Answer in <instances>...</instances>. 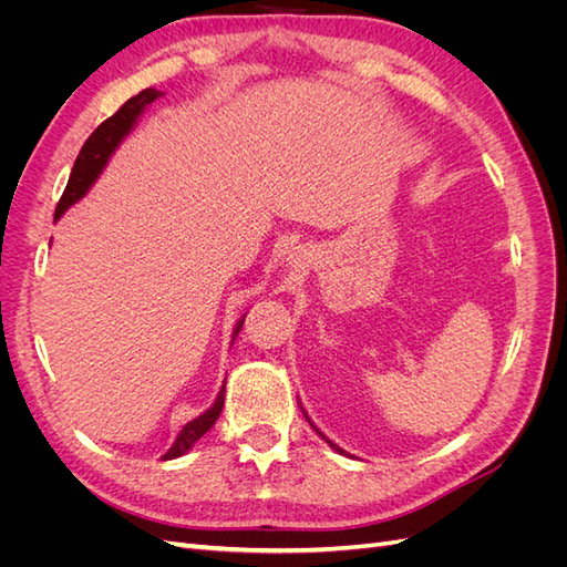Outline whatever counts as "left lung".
I'll list each match as a JSON object with an SVG mask.
<instances>
[{
    "label": "left lung",
    "mask_w": 567,
    "mask_h": 567,
    "mask_svg": "<svg viewBox=\"0 0 567 567\" xmlns=\"http://www.w3.org/2000/svg\"><path fill=\"white\" fill-rule=\"evenodd\" d=\"M305 419H307V416H305ZM307 421H310V419H307ZM310 425H315V423H312V421H310ZM315 431H317V427H315ZM317 433H319V431H317ZM319 435H321V433H319ZM321 437H323V435H321ZM323 440H326V437H323ZM326 442H329V444H331V447H333V450H336V452H340V454H346V452H342V450H340V447H338V444H333V442H331V440H326Z\"/></svg>",
    "instance_id": "left-lung-1"
}]
</instances>
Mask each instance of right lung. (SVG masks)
<instances>
[{
    "instance_id": "right-lung-1",
    "label": "right lung",
    "mask_w": 567,
    "mask_h": 567,
    "mask_svg": "<svg viewBox=\"0 0 567 567\" xmlns=\"http://www.w3.org/2000/svg\"><path fill=\"white\" fill-rule=\"evenodd\" d=\"M161 94H163V92L153 90V87L142 90L136 96L127 99L123 106H120L111 117H106L104 123H101V125L90 134V140L84 142V146H82V151H80V156H78V161H75V165H73V173H71V179H68L65 192H63V196H61V200H59V205H56V213H54L56 219H59L68 208H71V205H73L75 200H80L84 194H87V188L94 184V179L99 177L101 169H104V165L109 163L111 153L117 148L120 142H123V136L134 127L136 117H140L142 111L151 104V101H156ZM241 326H244V321H238L236 333L241 331ZM221 406H225V390H221V392L217 394L215 404H213L208 411H205L203 416L194 419L192 423H186V425L182 427V433L177 435L175 444L165 452L163 458H165V461H167V458H177V456H182V454H186L188 450H192L194 444L215 425Z\"/></svg>"
}]
</instances>
